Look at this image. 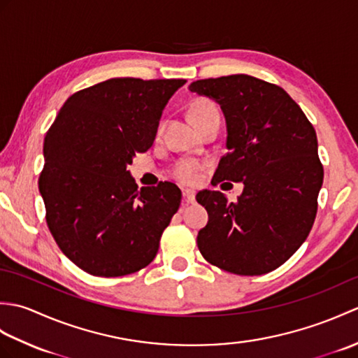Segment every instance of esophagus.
Instances as JSON below:
<instances>
[{"mask_svg": "<svg viewBox=\"0 0 358 358\" xmlns=\"http://www.w3.org/2000/svg\"><path fill=\"white\" fill-rule=\"evenodd\" d=\"M183 199L186 203H194L195 201V191H192V189H183Z\"/></svg>", "mask_w": 358, "mask_h": 358, "instance_id": "obj_1", "label": "esophagus"}]
</instances>
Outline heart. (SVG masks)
<instances>
[{
  "mask_svg": "<svg viewBox=\"0 0 358 358\" xmlns=\"http://www.w3.org/2000/svg\"><path fill=\"white\" fill-rule=\"evenodd\" d=\"M218 110L215 108V104L209 101V100H196L192 108H191V118L194 121V124L199 123L203 118H206L209 115H217ZM162 131V129H159ZM204 169V163L199 162V159H192V158H185L180 159V162L175 163L171 169V173L173 178H177L181 183L186 185H194L200 180V175Z\"/></svg>",
  "mask_w": 358,
  "mask_h": 358,
  "instance_id": "1",
  "label": "heart"
}]
</instances>
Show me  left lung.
<instances>
[{
	"mask_svg": "<svg viewBox=\"0 0 358 358\" xmlns=\"http://www.w3.org/2000/svg\"><path fill=\"white\" fill-rule=\"evenodd\" d=\"M191 92L215 100L226 124L227 154L212 185L241 181L237 201L201 191L209 222L196 245L204 260L237 275H263L308 238L323 185L315 129L285 89L238 73L194 81Z\"/></svg>",
	"mask_w": 358,
	"mask_h": 358,
	"instance_id": "left-lung-1",
	"label": "left lung"
}]
</instances>
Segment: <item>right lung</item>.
Returning <instances> with one entry per match:
<instances>
[{
  "label": "right lung",
  "instance_id": "right-lung-1",
  "mask_svg": "<svg viewBox=\"0 0 358 358\" xmlns=\"http://www.w3.org/2000/svg\"><path fill=\"white\" fill-rule=\"evenodd\" d=\"M186 80L110 78L67 98L44 138L38 180L52 237L80 269L123 277L154 260L181 203L169 181L138 189L126 169L155 140Z\"/></svg>",
  "mask_w": 358,
  "mask_h": 358
}]
</instances>
